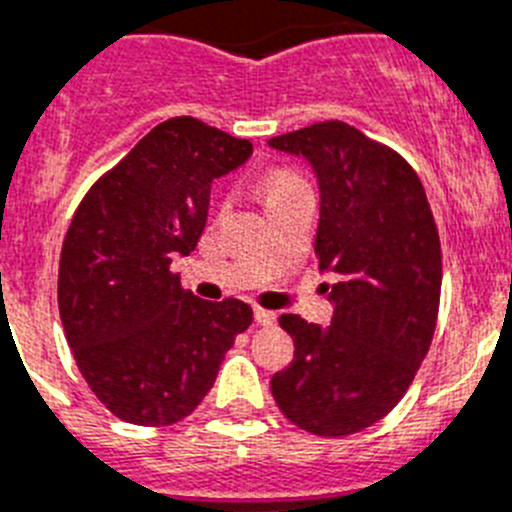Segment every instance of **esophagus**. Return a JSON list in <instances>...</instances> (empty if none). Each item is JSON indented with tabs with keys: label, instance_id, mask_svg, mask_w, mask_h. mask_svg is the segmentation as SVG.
I'll use <instances>...</instances> for the list:
<instances>
[{
	"label": "esophagus",
	"instance_id": "esophagus-1",
	"mask_svg": "<svg viewBox=\"0 0 512 512\" xmlns=\"http://www.w3.org/2000/svg\"><path fill=\"white\" fill-rule=\"evenodd\" d=\"M255 321H257V324H262V326H270V324H275V313L267 311V308L257 306L255 308Z\"/></svg>",
	"mask_w": 512,
	"mask_h": 512
}]
</instances>
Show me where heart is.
Returning a JSON list of instances; mask_svg holds the SVG:
<instances>
[{"label":"heart","mask_w":512,"mask_h":512,"mask_svg":"<svg viewBox=\"0 0 512 512\" xmlns=\"http://www.w3.org/2000/svg\"><path fill=\"white\" fill-rule=\"evenodd\" d=\"M260 188H262V193H265L267 206H270V204H275V201L288 199V196H293V193L306 191L308 181L301 176V173H296V170L270 168L262 173Z\"/></svg>","instance_id":"b5f03b06"}]
</instances>
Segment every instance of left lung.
Returning a JSON list of instances; mask_svg holds the SVG:
<instances>
[{"instance_id": "8db88e82", "label": "left lung", "mask_w": 512, "mask_h": 512, "mask_svg": "<svg viewBox=\"0 0 512 512\" xmlns=\"http://www.w3.org/2000/svg\"><path fill=\"white\" fill-rule=\"evenodd\" d=\"M267 145L303 155L319 176L316 265L334 273L331 326L283 313L296 352L270 390L313 436L344 439L388 416L426 357L439 319L441 242L411 163L339 119Z\"/></svg>"}]
</instances>
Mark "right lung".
Returning a JSON list of instances; mask_svg holds the SVG:
<instances>
[{"instance_id": "1", "label": "right lung", "mask_w": 512, "mask_h": 512, "mask_svg": "<svg viewBox=\"0 0 512 512\" xmlns=\"http://www.w3.org/2000/svg\"><path fill=\"white\" fill-rule=\"evenodd\" d=\"M250 155V140L201 119H165L73 214L58 311L86 385L122 421L170 426L191 416L252 324L247 303L201 301L170 270L204 232L214 178Z\"/></svg>"}]
</instances>
